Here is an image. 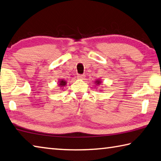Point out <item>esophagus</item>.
<instances>
[{"label": "esophagus", "mask_w": 161, "mask_h": 161, "mask_svg": "<svg viewBox=\"0 0 161 161\" xmlns=\"http://www.w3.org/2000/svg\"><path fill=\"white\" fill-rule=\"evenodd\" d=\"M85 78V75H77V79L79 80H84Z\"/></svg>", "instance_id": "34e87169"}]
</instances>
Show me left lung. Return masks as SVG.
Segmentation results:
<instances>
[{"label": "left lung", "mask_w": 161, "mask_h": 161, "mask_svg": "<svg viewBox=\"0 0 161 161\" xmlns=\"http://www.w3.org/2000/svg\"><path fill=\"white\" fill-rule=\"evenodd\" d=\"M101 81L100 80H98L96 81V84H98V85H99V84H101Z\"/></svg>", "instance_id": "1"}]
</instances>
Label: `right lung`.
I'll use <instances>...</instances> for the list:
<instances>
[{
  "label": "right lung",
  "mask_w": 161,
  "mask_h": 161,
  "mask_svg": "<svg viewBox=\"0 0 161 161\" xmlns=\"http://www.w3.org/2000/svg\"><path fill=\"white\" fill-rule=\"evenodd\" d=\"M66 84H67V82L65 80H61L59 81V84H58V85H59V86H60V87H63L64 86L66 85Z\"/></svg>",
  "instance_id": "obj_1"
}]
</instances>
